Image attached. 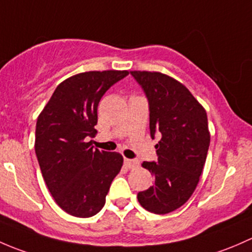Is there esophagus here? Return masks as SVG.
Returning a JSON list of instances; mask_svg holds the SVG:
<instances>
[{
	"instance_id": "esophagus-1",
	"label": "esophagus",
	"mask_w": 252,
	"mask_h": 252,
	"mask_svg": "<svg viewBox=\"0 0 252 252\" xmlns=\"http://www.w3.org/2000/svg\"><path fill=\"white\" fill-rule=\"evenodd\" d=\"M125 165L128 168H136L139 166V161L138 160H133V159H125Z\"/></svg>"
}]
</instances>
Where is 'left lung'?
I'll return each instance as SVG.
<instances>
[{
    "label": "left lung",
    "instance_id": "1",
    "mask_svg": "<svg viewBox=\"0 0 252 252\" xmlns=\"http://www.w3.org/2000/svg\"><path fill=\"white\" fill-rule=\"evenodd\" d=\"M149 102L150 136L160 134L155 145L158 161L142 166L155 177L137 199L147 211L165 215L188 201L198 186L210 145L207 115L189 90L168 75L131 71Z\"/></svg>",
    "mask_w": 252,
    "mask_h": 252
}]
</instances>
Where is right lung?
I'll use <instances>...</instances> for the list:
<instances>
[{"label": "right lung", "instance_id": "add662e5", "mask_svg": "<svg viewBox=\"0 0 252 252\" xmlns=\"http://www.w3.org/2000/svg\"><path fill=\"white\" fill-rule=\"evenodd\" d=\"M127 70L76 74L58 85L37 118L35 153L43 180L58 206L75 217L94 216L123 167L119 153L93 149L97 109L105 92Z\"/></svg>", "mask_w": 252, "mask_h": 252}]
</instances>
